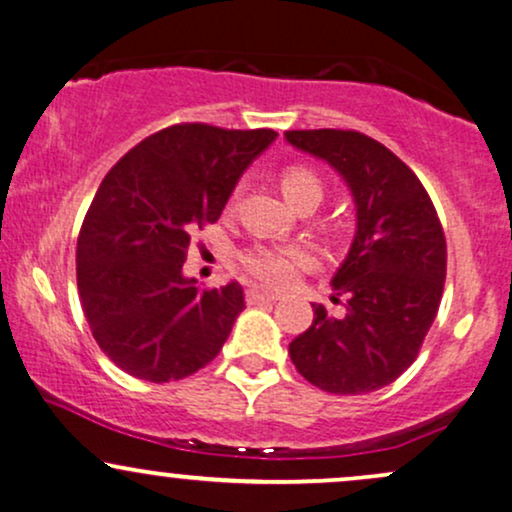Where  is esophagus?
I'll return each mask as SVG.
<instances>
[{
	"instance_id": "34e87169",
	"label": "esophagus",
	"mask_w": 512,
	"mask_h": 512,
	"mask_svg": "<svg viewBox=\"0 0 512 512\" xmlns=\"http://www.w3.org/2000/svg\"><path fill=\"white\" fill-rule=\"evenodd\" d=\"M245 301H248V305L274 303V301H276V296H274V293H269V291H262V289H257V286H250V289L245 291Z\"/></svg>"
}]
</instances>
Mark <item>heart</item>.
<instances>
[{
  "instance_id": "heart-1",
  "label": "heart",
  "mask_w": 512,
  "mask_h": 512,
  "mask_svg": "<svg viewBox=\"0 0 512 512\" xmlns=\"http://www.w3.org/2000/svg\"><path fill=\"white\" fill-rule=\"evenodd\" d=\"M281 190L293 207L303 202H317L320 204L322 180L317 178L310 168L305 166H289L281 173ZM238 190H233L231 199H228V209L236 207ZM240 264L252 279H257L264 286L272 289H284L296 279L301 269H308L315 264L313 250L305 245H276V243H255L248 250L240 252Z\"/></svg>"
}]
</instances>
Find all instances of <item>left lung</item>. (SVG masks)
<instances>
[{"instance_id":"obj_1","label":"left lung","mask_w":512,"mask_h":512,"mask_svg":"<svg viewBox=\"0 0 512 512\" xmlns=\"http://www.w3.org/2000/svg\"><path fill=\"white\" fill-rule=\"evenodd\" d=\"M342 175L356 204V236L332 276V301L289 344L293 366L332 395H366L395 383L419 356L438 315L448 248L431 197L407 163L354 129L284 134Z\"/></svg>"}]
</instances>
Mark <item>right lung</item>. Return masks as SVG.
I'll return each mask as SVG.
<instances>
[{"label": "right lung", "mask_w": 512, "mask_h": 512, "mask_svg": "<svg viewBox=\"0 0 512 512\" xmlns=\"http://www.w3.org/2000/svg\"><path fill=\"white\" fill-rule=\"evenodd\" d=\"M274 129L182 122L110 168L76 240V286L93 339L125 373L170 383L219 356L243 313L238 281L199 291L182 274L190 236L219 221Z\"/></svg>", "instance_id": "right-lung-1"}]
</instances>
